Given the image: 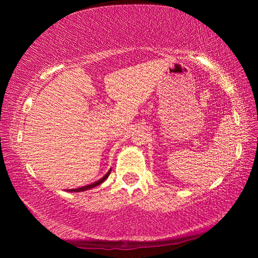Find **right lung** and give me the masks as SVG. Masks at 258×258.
I'll return each instance as SVG.
<instances>
[{
  "mask_svg": "<svg viewBox=\"0 0 258 258\" xmlns=\"http://www.w3.org/2000/svg\"><path fill=\"white\" fill-rule=\"evenodd\" d=\"M110 172H111V168L109 169L108 173H107L106 175H104L102 178H100L99 181H97V182L92 183V184H90V185H85V186H82V187H78V189H71V190H68V191H69V192H81V191H86V190H90V189H92V187L98 186V185L101 184L102 182L106 181V180H107V177L109 176V174H110Z\"/></svg>",
  "mask_w": 258,
  "mask_h": 258,
  "instance_id": "1",
  "label": "right lung"
}]
</instances>
